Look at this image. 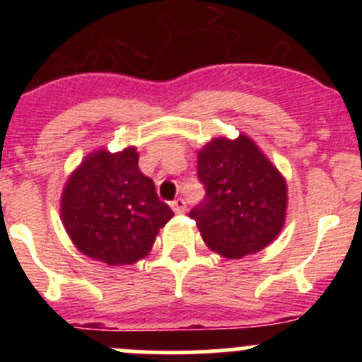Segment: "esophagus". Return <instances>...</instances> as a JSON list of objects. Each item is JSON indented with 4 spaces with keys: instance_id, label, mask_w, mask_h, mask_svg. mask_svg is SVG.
I'll use <instances>...</instances> for the list:
<instances>
[{
    "instance_id": "34e87169",
    "label": "esophagus",
    "mask_w": 362,
    "mask_h": 362,
    "mask_svg": "<svg viewBox=\"0 0 362 362\" xmlns=\"http://www.w3.org/2000/svg\"><path fill=\"white\" fill-rule=\"evenodd\" d=\"M171 208H173L175 214H182V211H185V202L182 198H177L171 203Z\"/></svg>"
}]
</instances>
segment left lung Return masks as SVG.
Segmentation results:
<instances>
[{"label": "left lung", "instance_id": "8db88e82", "mask_svg": "<svg viewBox=\"0 0 362 362\" xmlns=\"http://www.w3.org/2000/svg\"><path fill=\"white\" fill-rule=\"evenodd\" d=\"M198 177L206 198L189 217L208 249L226 259H242L266 249L280 235L287 182L250 136L211 138L198 151Z\"/></svg>", "mask_w": 362, "mask_h": 362}]
</instances>
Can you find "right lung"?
I'll list each match as a JSON object with an SVG mask.
<instances>
[{
  "label": "right lung",
  "mask_w": 362,
  "mask_h": 362,
  "mask_svg": "<svg viewBox=\"0 0 362 362\" xmlns=\"http://www.w3.org/2000/svg\"><path fill=\"white\" fill-rule=\"evenodd\" d=\"M136 147L100 148L71 171L61 194V221L83 255L126 266L148 254L173 211L138 168Z\"/></svg>",
  "instance_id": "obj_1"
}]
</instances>
